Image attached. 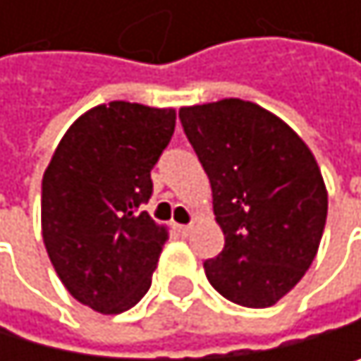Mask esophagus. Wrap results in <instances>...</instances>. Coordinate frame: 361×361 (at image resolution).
<instances>
[{
    "mask_svg": "<svg viewBox=\"0 0 361 361\" xmlns=\"http://www.w3.org/2000/svg\"><path fill=\"white\" fill-rule=\"evenodd\" d=\"M175 229H177L179 233H182V235H186V233L192 229V225H182V223H175Z\"/></svg>",
    "mask_w": 361,
    "mask_h": 361,
    "instance_id": "obj_1",
    "label": "esophagus"
}]
</instances>
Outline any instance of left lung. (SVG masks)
<instances>
[{"mask_svg":"<svg viewBox=\"0 0 361 361\" xmlns=\"http://www.w3.org/2000/svg\"><path fill=\"white\" fill-rule=\"evenodd\" d=\"M184 132L210 177L225 247L205 277L231 303L271 307L316 257L327 221V188L303 138L253 102L179 108Z\"/></svg>","mask_w":361,"mask_h":361,"instance_id":"8db88e82","label":"left lung"}]
</instances>
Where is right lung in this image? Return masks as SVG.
Listing matches in <instances>:
<instances>
[{"mask_svg": "<svg viewBox=\"0 0 361 361\" xmlns=\"http://www.w3.org/2000/svg\"><path fill=\"white\" fill-rule=\"evenodd\" d=\"M175 108L110 102L86 110L43 175L40 227L64 288L99 314L134 307L151 286L169 227L138 207L175 132Z\"/></svg>", "mask_w": 361, "mask_h": 361, "instance_id": "obj_1", "label": "right lung"}]
</instances>
